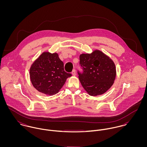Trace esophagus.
I'll use <instances>...</instances> for the list:
<instances>
[{"instance_id":"34e87169","label":"esophagus","mask_w":147,"mask_h":147,"mask_svg":"<svg viewBox=\"0 0 147 147\" xmlns=\"http://www.w3.org/2000/svg\"><path fill=\"white\" fill-rule=\"evenodd\" d=\"M72 75H74V76H75V75H76V70H75V69H74V70L72 71Z\"/></svg>"}]
</instances>
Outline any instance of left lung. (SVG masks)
Returning <instances> with one entry per match:
<instances>
[{"label":"left lung","instance_id":"1","mask_svg":"<svg viewBox=\"0 0 147 147\" xmlns=\"http://www.w3.org/2000/svg\"><path fill=\"white\" fill-rule=\"evenodd\" d=\"M80 63L83 73L78 72L79 80L85 91L92 96L104 94L114 83L116 67L113 61L102 51L82 54Z\"/></svg>","mask_w":147,"mask_h":147}]
</instances>
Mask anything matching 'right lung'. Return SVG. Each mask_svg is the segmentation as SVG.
I'll use <instances>...</instances> for the list:
<instances>
[{"label": "right lung", "mask_w": 147, "mask_h": 147, "mask_svg": "<svg viewBox=\"0 0 147 147\" xmlns=\"http://www.w3.org/2000/svg\"><path fill=\"white\" fill-rule=\"evenodd\" d=\"M31 83L36 89L46 95L58 93L71 74L64 69L63 62L57 53L44 51L32 64L29 69Z\"/></svg>", "instance_id": "right-lung-1"}]
</instances>
